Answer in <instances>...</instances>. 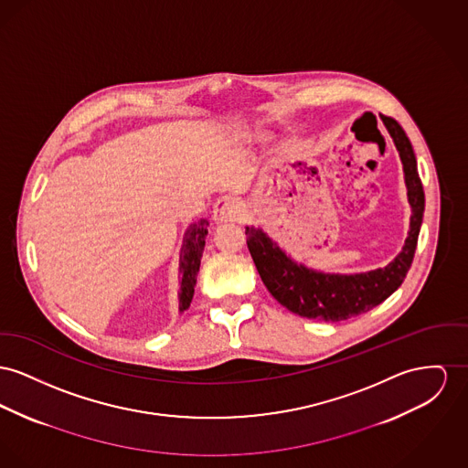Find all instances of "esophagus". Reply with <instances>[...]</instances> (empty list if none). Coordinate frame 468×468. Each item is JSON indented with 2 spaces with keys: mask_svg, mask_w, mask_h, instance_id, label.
I'll return each instance as SVG.
<instances>
[{
  "mask_svg": "<svg viewBox=\"0 0 468 468\" xmlns=\"http://www.w3.org/2000/svg\"><path fill=\"white\" fill-rule=\"evenodd\" d=\"M241 215V207L234 198L223 197L215 204L213 209V219L217 223H227V221H236Z\"/></svg>",
  "mask_w": 468,
  "mask_h": 468,
  "instance_id": "esophagus-1",
  "label": "esophagus"
}]
</instances>
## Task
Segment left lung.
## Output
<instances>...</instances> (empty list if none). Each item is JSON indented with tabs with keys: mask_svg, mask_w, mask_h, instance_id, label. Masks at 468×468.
I'll return each instance as SVG.
<instances>
[{
	"mask_svg": "<svg viewBox=\"0 0 468 468\" xmlns=\"http://www.w3.org/2000/svg\"><path fill=\"white\" fill-rule=\"evenodd\" d=\"M381 121L394 140L405 172L408 204L411 207L405 247L385 268L353 275L323 273L296 262L262 229L247 227V245L255 268L271 296L287 311L326 323L344 321L371 311L405 281L424 217V189L413 147L403 127L390 117L381 115Z\"/></svg>",
	"mask_w": 468,
	"mask_h": 468,
	"instance_id": "1",
	"label": "left lung"
}]
</instances>
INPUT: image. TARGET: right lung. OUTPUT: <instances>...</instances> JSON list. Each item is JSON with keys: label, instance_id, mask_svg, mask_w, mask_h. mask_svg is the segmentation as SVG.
<instances>
[{"label": "right lung", "instance_id": "obj_1", "mask_svg": "<svg viewBox=\"0 0 468 468\" xmlns=\"http://www.w3.org/2000/svg\"><path fill=\"white\" fill-rule=\"evenodd\" d=\"M207 219H198L191 223L185 232L183 247L179 255V312L186 311L193 300L197 275L200 270V259L206 247Z\"/></svg>", "mask_w": 468, "mask_h": 468}]
</instances>
